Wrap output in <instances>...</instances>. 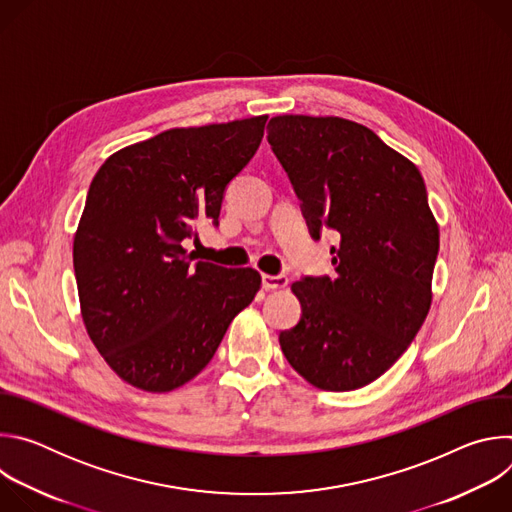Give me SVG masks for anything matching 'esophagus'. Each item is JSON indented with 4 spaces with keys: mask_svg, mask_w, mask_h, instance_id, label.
<instances>
[{
    "mask_svg": "<svg viewBox=\"0 0 512 512\" xmlns=\"http://www.w3.org/2000/svg\"><path fill=\"white\" fill-rule=\"evenodd\" d=\"M261 281H263V287L267 291L269 289H281V287L287 285V277L285 275H267V273H263Z\"/></svg>",
    "mask_w": 512,
    "mask_h": 512,
    "instance_id": "34e87169",
    "label": "esophagus"
}]
</instances>
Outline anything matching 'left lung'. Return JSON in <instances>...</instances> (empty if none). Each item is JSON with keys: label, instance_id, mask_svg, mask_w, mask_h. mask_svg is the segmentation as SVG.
Masks as SVG:
<instances>
[{"label": "left lung", "instance_id": "left-lung-1", "mask_svg": "<svg viewBox=\"0 0 512 512\" xmlns=\"http://www.w3.org/2000/svg\"><path fill=\"white\" fill-rule=\"evenodd\" d=\"M314 239L334 229V277L291 283L300 322L279 334L310 385L354 391L387 373L431 306L440 227L417 166L342 117L277 115L267 125Z\"/></svg>", "mask_w": 512, "mask_h": 512}]
</instances>
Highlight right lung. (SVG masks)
<instances>
[{
  "mask_svg": "<svg viewBox=\"0 0 512 512\" xmlns=\"http://www.w3.org/2000/svg\"><path fill=\"white\" fill-rule=\"evenodd\" d=\"M265 123L168 129L95 174L72 263L87 334L131 387L168 393L192 381L259 291L253 267L192 263L182 243L218 225L225 188L255 156Z\"/></svg>",
  "mask_w": 512,
  "mask_h": 512,
  "instance_id": "right-lung-1",
  "label": "right lung"
}]
</instances>
